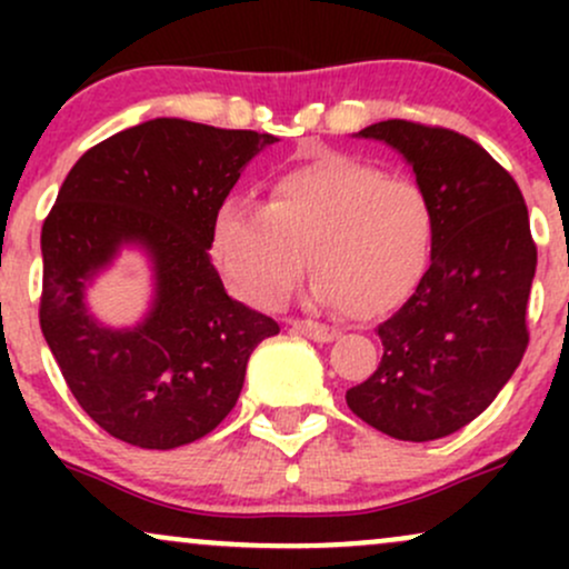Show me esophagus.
Masks as SVG:
<instances>
[{
	"mask_svg": "<svg viewBox=\"0 0 569 569\" xmlns=\"http://www.w3.org/2000/svg\"><path fill=\"white\" fill-rule=\"evenodd\" d=\"M293 331H299V335L316 339V342H335L339 337L337 329H331V326H323V323H316V321H291Z\"/></svg>",
	"mask_w": 569,
	"mask_h": 569,
	"instance_id": "obj_1",
	"label": "esophagus"
}]
</instances>
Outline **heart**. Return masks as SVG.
Here are the masks:
<instances>
[{"label":"heart","instance_id":"1","mask_svg":"<svg viewBox=\"0 0 569 569\" xmlns=\"http://www.w3.org/2000/svg\"><path fill=\"white\" fill-rule=\"evenodd\" d=\"M208 248L227 286L262 310L283 305L310 262L316 302L375 318L426 276L433 211L415 181L329 152L278 173L264 206L221 200Z\"/></svg>","mask_w":569,"mask_h":569}]
</instances>
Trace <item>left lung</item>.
Returning a JSON list of instances; mask_svg holds the SVG:
<instances>
[{"label": "left lung", "instance_id": "1", "mask_svg": "<svg viewBox=\"0 0 569 569\" xmlns=\"http://www.w3.org/2000/svg\"><path fill=\"white\" fill-rule=\"evenodd\" d=\"M356 136L409 162L433 211V251L417 291L377 329L380 367L345 398L393 439H443L495 401L530 342V217L511 173L468 136L409 120Z\"/></svg>", "mask_w": 569, "mask_h": 569}]
</instances>
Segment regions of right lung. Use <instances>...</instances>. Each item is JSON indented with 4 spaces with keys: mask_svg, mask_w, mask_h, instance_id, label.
<instances>
[{
    "mask_svg": "<svg viewBox=\"0 0 569 569\" xmlns=\"http://www.w3.org/2000/svg\"><path fill=\"white\" fill-rule=\"evenodd\" d=\"M278 139L158 117L74 162L42 224L39 326L77 403L114 439L176 449L230 415L253 348L278 323L227 297L211 219L253 154ZM122 244L153 262V307L133 330L98 325L83 289Z\"/></svg>",
    "mask_w": 569,
    "mask_h": 569,
    "instance_id": "right-lung-1",
    "label": "right lung"
}]
</instances>
